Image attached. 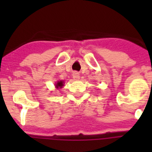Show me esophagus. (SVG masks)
Wrapping results in <instances>:
<instances>
[{
	"label": "esophagus",
	"instance_id": "obj_1",
	"mask_svg": "<svg viewBox=\"0 0 152 152\" xmlns=\"http://www.w3.org/2000/svg\"><path fill=\"white\" fill-rule=\"evenodd\" d=\"M73 77L75 80H78V79H79V77H80L79 76V73H77V72H74L73 73Z\"/></svg>",
	"mask_w": 152,
	"mask_h": 152
}]
</instances>
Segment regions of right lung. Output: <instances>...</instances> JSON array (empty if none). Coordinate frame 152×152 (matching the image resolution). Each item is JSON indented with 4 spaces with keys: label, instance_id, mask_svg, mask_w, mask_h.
<instances>
[{
    "label": "right lung",
    "instance_id": "1",
    "mask_svg": "<svg viewBox=\"0 0 152 152\" xmlns=\"http://www.w3.org/2000/svg\"><path fill=\"white\" fill-rule=\"evenodd\" d=\"M62 85H63V82L61 81V82H58V83L56 84V87H62Z\"/></svg>",
    "mask_w": 152,
    "mask_h": 152
}]
</instances>
